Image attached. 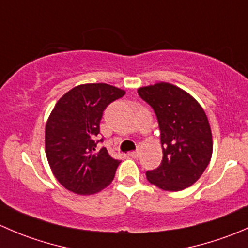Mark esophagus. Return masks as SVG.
Masks as SVG:
<instances>
[{"instance_id":"1","label":"esophagus","mask_w":248,"mask_h":248,"mask_svg":"<svg viewBox=\"0 0 248 248\" xmlns=\"http://www.w3.org/2000/svg\"><path fill=\"white\" fill-rule=\"evenodd\" d=\"M140 154H141V152H140V150H134V152L129 153V156L134 157V159H137V157H140Z\"/></svg>"}]
</instances>
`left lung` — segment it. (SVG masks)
I'll return each instance as SVG.
<instances>
[{"label":"left lung","mask_w":248,"mask_h":248,"mask_svg":"<svg viewBox=\"0 0 248 248\" xmlns=\"http://www.w3.org/2000/svg\"><path fill=\"white\" fill-rule=\"evenodd\" d=\"M137 93L156 114L162 145L161 165L147 170V179L165 191L188 187L200 179L213 154L205 112L190 94L170 83L142 87Z\"/></svg>","instance_id":"8db88e82"}]
</instances>
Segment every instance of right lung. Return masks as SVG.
<instances>
[{
  "label": "right lung",
  "instance_id": "right-lung-1",
  "mask_svg": "<svg viewBox=\"0 0 248 248\" xmlns=\"http://www.w3.org/2000/svg\"><path fill=\"white\" fill-rule=\"evenodd\" d=\"M124 91L106 83L74 87L53 107L45 127V152L56 179L78 195H93L112 183L121 161L106 148L96 152L105 108Z\"/></svg>",
  "mask_w": 248,
  "mask_h": 248
}]
</instances>
